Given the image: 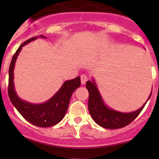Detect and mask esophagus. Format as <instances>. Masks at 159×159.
<instances>
[{
	"label": "esophagus",
	"instance_id": "esophagus-1",
	"mask_svg": "<svg viewBox=\"0 0 159 159\" xmlns=\"http://www.w3.org/2000/svg\"><path fill=\"white\" fill-rule=\"evenodd\" d=\"M87 81H88L87 76H86V75H81V84H84Z\"/></svg>",
	"mask_w": 159,
	"mask_h": 159
}]
</instances>
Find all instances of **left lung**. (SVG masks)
<instances>
[{"label":"left lung","instance_id":"left-lung-1","mask_svg":"<svg viewBox=\"0 0 159 159\" xmlns=\"http://www.w3.org/2000/svg\"><path fill=\"white\" fill-rule=\"evenodd\" d=\"M86 88L89 92V111L90 115L98 125L108 129H121L132 122L139 116L152 95L151 93L147 102L142 105V108L130 113H124L111 109L105 105L94 79H92V81H88L86 82Z\"/></svg>","mask_w":159,"mask_h":159}]
</instances>
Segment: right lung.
<instances>
[{"mask_svg": "<svg viewBox=\"0 0 159 159\" xmlns=\"http://www.w3.org/2000/svg\"><path fill=\"white\" fill-rule=\"evenodd\" d=\"M41 38H45L43 35ZM38 38L33 37L23 43L18 49L16 51L11 60L9 67V80H8V96L11 103L13 104L19 113L24 117L25 120L34 125L41 128L51 127L60 122L66 114L69 105L70 99L72 94L81 85V78L77 77L72 80L65 81L59 91L52 98L42 104H31L21 100L17 96L14 84V68L16 59L19 53L21 51L22 47L28 44L30 41H34Z\"/></svg>", "mask_w": 159, "mask_h": 159, "instance_id": "1", "label": "right lung"}]
</instances>
